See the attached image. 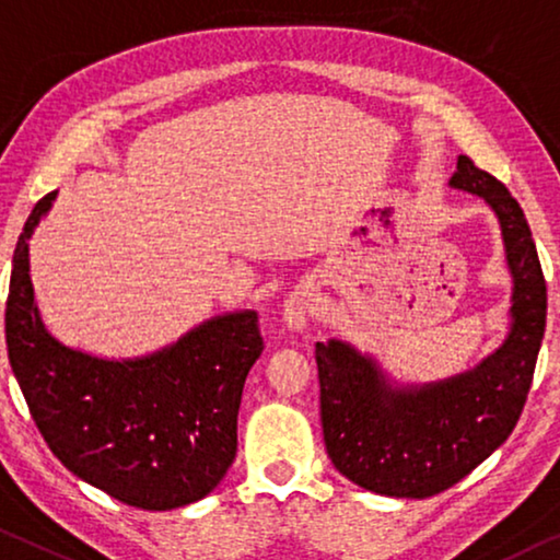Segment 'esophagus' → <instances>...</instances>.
Instances as JSON below:
<instances>
[{"instance_id":"34e87169","label":"esophagus","mask_w":560,"mask_h":560,"mask_svg":"<svg viewBox=\"0 0 560 560\" xmlns=\"http://www.w3.org/2000/svg\"><path fill=\"white\" fill-rule=\"evenodd\" d=\"M313 310H315V290L310 285H298L285 300L282 317H285L288 328L303 330L310 320V315H313Z\"/></svg>"}]
</instances>
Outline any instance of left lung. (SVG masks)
I'll return each mask as SVG.
<instances>
[{"instance_id":"8db88e82","label":"left lung","mask_w":560,"mask_h":560,"mask_svg":"<svg viewBox=\"0 0 560 560\" xmlns=\"http://www.w3.org/2000/svg\"><path fill=\"white\" fill-rule=\"evenodd\" d=\"M451 187L498 214L513 275L509 338L468 373L423 388L390 385L373 358L340 340L317 342L325 448L352 483L393 498L443 493L480 466L518 423L546 330V280L515 197L466 154Z\"/></svg>"}]
</instances>
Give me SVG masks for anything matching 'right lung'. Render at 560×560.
Wrapping results in <instances>:
<instances>
[{
	"label": "right lung",
	"instance_id": "add662e5",
	"mask_svg": "<svg viewBox=\"0 0 560 560\" xmlns=\"http://www.w3.org/2000/svg\"><path fill=\"white\" fill-rule=\"evenodd\" d=\"M57 192L34 205L16 240L7 355L49 451L84 483L142 511L195 503L237 453L243 385L262 352L255 310L212 317L148 358L102 360L51 338L30 280L34 228Z\"/></svg>",
	"mask_w": 560,
	"mask_h": 560
}]
</instances>
